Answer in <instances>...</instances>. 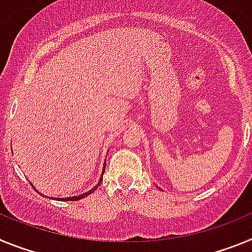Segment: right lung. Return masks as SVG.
I'll use <instances>...</instances> for the list:
<instances>
[{"label": "right lung", "instance_id": "1", "mask_svg": "<svg viewBox=\"0 0 252 252\" xmlns=\"http://www.w3.org/2000/svg\"><path fill=\"white\" fill-rule=\"evenodd\" d=\"M104 169H106V166L103 165V173H104ZM103 173H102V174H103ZM102 179H103V175H102V177H101V179H99V182H98V183H97V186H95V187H93V188L91 189V190H88V192H87V193H83V194H81V195H77V197H69V198H58V199H59V201H79V199H82V198L87 197V195H90L91 193H93V192H94L95 189L98 188V186H99V184H101ZM41 195H43V194H41Z\"/></svg>", "mask_w": 252, "mask_h": 252}]
</instances>
